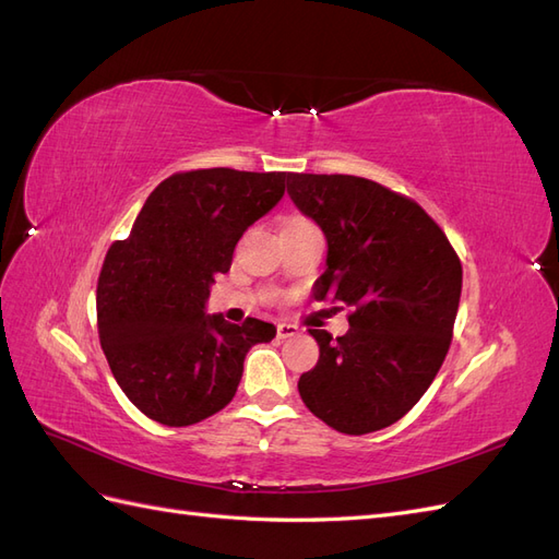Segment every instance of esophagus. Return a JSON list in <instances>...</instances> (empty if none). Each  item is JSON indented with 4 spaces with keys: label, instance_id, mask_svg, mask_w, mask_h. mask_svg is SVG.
<instances>
[{
    "label": "esophagus",
    "instance_id": "esophagus-1",
    "mask_svg": "<svg viewBox=\"0 0 559 559\" xmlns=\"http://www.w3.org/2000/svg\"><path fill=\"white\" fill-rule=\"evenodd\" d=\"M298 333H300V329L296 324H289V321H282V324H277V335L280 337H294Z\"/></svg>",
    "mask_w": 559,
    "mask_h": 559
}]
</instances>
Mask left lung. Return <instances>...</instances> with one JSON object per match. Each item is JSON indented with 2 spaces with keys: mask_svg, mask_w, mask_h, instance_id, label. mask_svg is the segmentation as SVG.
<instances>
[{
  "mask_svg": "<svg viewBox=\"0 0 559 559\" xmlns=\"http://www.w3.org/2000/svg\"><path fill=\"white\" fill-rule=\"evenodd\" d=\"M286 191L326 235L314 300L352 308L345 335L310 329L319 361L300 376V399L335 431H380L413 408L445 361L462 261L415 200L378 181L289 173Z\"/></svg>",
  "mask_w": 559,
  "mask_h": 559,
  "instance_id": "8db88e82",
  "label": "left lung"
}]
</instances>
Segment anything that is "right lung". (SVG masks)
Instances as JSON below:
<instances>
[{
	"label": "right lung",
	"mask_w": 559,
	"mask_h": 559,
	"mask_svg": "<svg viewBox=\"0 0 559 559\" xmlns=\"http://www.w3.org/2000/svg\"><path fill=\"white\" fill-rule=\"evenodd\" d=\"M289 173L230 167L177 173L144 202L97 280V333L111 373L138 408L189 427L233 401L247 352L277 329L205 314L214 275L228 273L242 233L273 210Z\"/></svg>",
	"instance_id": "add662e5"
}]
</instances>
